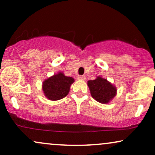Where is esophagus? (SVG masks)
<instances>
[{
    "label": "esophagus",
    "instance_id": "obj_1",
    "mask_svg": "<svg viewBox=\"0 0 155 155\" xmlns=\"http://www.w3.org/2000/svg\"><path fill=\"white\" fill-rule=\"evenodd\" d=\"M78 80H82V81H84V80H86V77H85V76H79L77 77Z\"/></svg>",
    "mask_w": 155,
    "mask_h": 155
}]
</instances>
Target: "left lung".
<instances>
[{"label":"left lung","instance_id":"1","mask_svg":"<svg viewBox=\"0 0 155 155\" xmlns=\"http://www.w3.org/2000/svg\"><path fill=\"white\" fill-rule=\"evenodd\" d=\"M87 85L92 97L101 104H108L117 95L116 87L101 76L88 81Z\"/></svg>","mask_w":155,"mask_h":155}]
</instances>
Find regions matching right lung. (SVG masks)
Instances as JSON below:
<instances>
[{
	"instance_id": "add662e5",
	"label": "right lung",
	"mask_w": 155,
	"mask_h": 155,
	"mask_svg": "<svg viewBox=\"0 0 155 155\" xmlns=\"http://www.w3.org/2000/svg\"><path fill=\"white\" fill-rule=\"evenodd\" d=\"M74 82V78L59 72L44 81L42 84L44 95L50 101H58L68 94L70 87Z\"/></svg>"
}]
</instances>
